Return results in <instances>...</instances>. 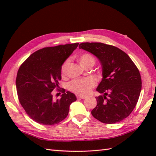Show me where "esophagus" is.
Returning a JSON list of instances; mask_svg holds the SVG:
<instances>
[{"label":"esophagus","mask_w":156,"mask_h":156,"mask_svg":"<svg viewBox=\"0 0 156 156\" xmlns=\"http://www.w3.org/2000/svg\"><path fill=\"white\" fill-rule=\"evenodd\" d=\"M85 98H86L85 96H82V95H79L77 97V98H78V99H84Z\"/></svg>","instance_id":"esophagus-1"}]
</instances>
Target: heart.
Returning <instances> with one entry per match:
<instances>
[{
    "label": "heart",
    "instance_id": "b5f03b06",
    "mask_svg": "<svg viewBox=\"0 0 156 156\" xmlns=\"http://www.w3.org/2000/svg\"><path fill=\"white\" fill-rule=\"evenodd\" d=\"M78 61L79 64L81 66L82 68H87L90 66H93L95 64V59L93 56L90 54H82L78 58ZM69 64V60H66L63 64L61 68V74L62 77H65L67 74L68 68ZM96 86V82L93 79L91 78H85L80 79V80H75L72 81L69 83V88L70 90L74 91L76 93L85 95L90 92L92 89Z\"/></svg>",
    "mask_w": 156,
    "mask_h": 156
}]
</instances>
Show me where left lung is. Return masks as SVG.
<instances>
[{
    "label": "left lung",
    "mask_w": 156,
    "mask_h": 156,
    "mask_svg": "<svg viewBox=\"0 0 156 156\" xmlns=\"http://www.w3.org/2000/svg\"><path fill=\"white\" fill-rule=\"evenodd\" d=\"M79 48L91 53L100 61L102 79L97 90V105L92 116L103 123L120 122L131 113L141 90L140 71L121 49L102 43H82Z\"/></svg>",
    "instance_id": "1"
}]
</instances>
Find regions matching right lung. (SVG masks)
<instances>
[{
    "mask_svg": "<svg viewBox=\"0 0 156 156\" xmlns=\"http://www.w3.org/2000/svg\"><path fill=\"white\" fill-rule=\"evenodd\" d=\"M78 45L75 43L39 49L20 66L16 78L19 101L29 117L39 124L59 123L76 101L74 94L64 89L61 98L54 101L52 91L59 87L62 64Z\"/></svg>",
    "mask_w": 156,
    "mask_h": 156,
    "instance_id": "1",
    "label": "right lung"
}]
</instances>
